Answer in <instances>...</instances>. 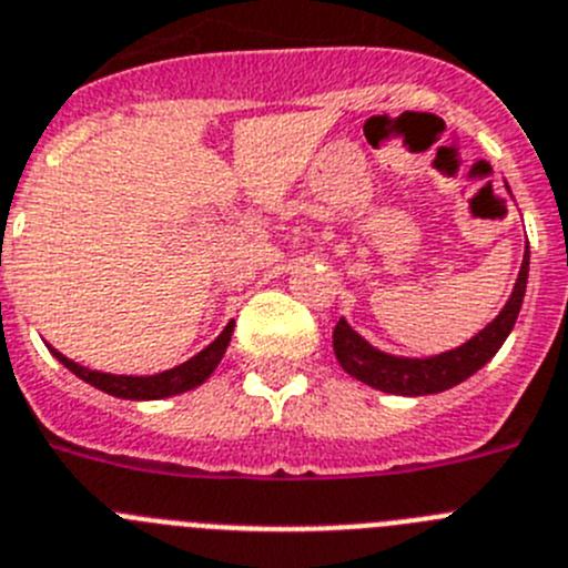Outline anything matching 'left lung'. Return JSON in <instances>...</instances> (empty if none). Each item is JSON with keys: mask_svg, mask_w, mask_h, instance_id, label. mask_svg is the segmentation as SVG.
I'll return each instance as SVG.
<instances>
[{"mask_svg": "<svg viewBox=\"0 0 568 568\" xmlns=\"http://www.w3.org/2000/svg\"><path fill=\"white\" fill-rule=\"evenodd\" d=\"M526 277H529V246L524 252L518 283H515L509 303L481 334L464 342L456 351L430 356V359H402V356L382 354L373 345H367L345 320H339L334 328L336 359L354 379L365 382L376 390L398 393V396H427V393L449 390L453 385H462L464 379H469L475 371H481L498 354V347L504 345L515 320H518L526 294Z\"/></svg>", "mask_w": 568, "mask_h": 568, "instance_id": "8db88e82", "label": "left lung"}]
</instances>
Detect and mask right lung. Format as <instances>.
<instances>
[{
  "mask_svg": "<svg viewBox=\"0 0 568 568\" xmlns=\"http://www.w3.org/2000/svg\"><path fill=\"white\" fill-rule=\"evenodd\" d=\"M232 328L234 322H229L223 334L212 342L209 347H203L201 354L192 356L189 362L183 365L172 367V371H163L155 373V376H115V373H99V371H90V367H81L75 365L73 359L68 356H61L55 347L53 351L55 359L61 365L73 371L79 379H84L87 385L99 387V390L110 393V396H119V398H135V402H146V398H166V396H175V393H186L192 387L203 385V382L212 376V371L221 365L223 354H226L229 339H232Z\"/></svg>",
  "mask_w": 568,
  "mask_h": 568,
  "instance_id": "right-lung-1",
  "label": "right lung"
}]
</instances>
